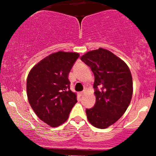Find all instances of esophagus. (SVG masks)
Returning <instances> with one entry per match:
<instances>
[{
    "instance_id": "obj_1",
    "label": "esophagus",
    "mask_w": 156,
    "mask_h": 156,
    "mask_svg": "<svg viewBox=\"0 0 156 156\" xmlns=\"http://www.w3.org/2000/svg\"><path fill=\"white\" fill-rule=\"evenodd\" d=\"M78 94H79V96H83V95L84 94V91H81Z\"/></svg>"
}]
</instances>
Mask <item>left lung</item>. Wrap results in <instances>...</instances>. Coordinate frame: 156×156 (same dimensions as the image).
<instances>
[{
	"mask_svg": "<svg viewBox=\"0 0 156 156\" xmlns=\"http://www.w3.org/2000/svg\"><path fill=\"white\" fill-rule=\"evenodd\" d=\"M81 60L91 68L95 80L96 104L86 109L89 122L95 127L106 129L122 117L133 95V80L127 65L107 49L87 52Z\"/></svg>",
	"mask_w": 156,
	"mask_h": 156,
	"instance_id": "left-lung-1",
	"label": "left lung"
}]
</instances>
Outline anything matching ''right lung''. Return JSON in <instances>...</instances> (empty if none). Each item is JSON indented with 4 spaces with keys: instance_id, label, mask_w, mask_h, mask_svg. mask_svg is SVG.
I'll use <instances>...</instances> for the list:
<instances>
[{
    "instance_id": "obj_1",
    "label": "right lung",
    "mask_w": 156,
    "mask_h": 156,
    "mask_svg": "<svg viewBox=\"0 0 156 156\" xmlns=\"http://www.w3.org/2000/svg\"><path fill=\"white\" fill-rule=\"evenodd\" d=\"M78 53H53L34 66L27 79V95L37 116L52 127L61 125L77 102L68 79Z\"/></svg>"
}]
</instances>
